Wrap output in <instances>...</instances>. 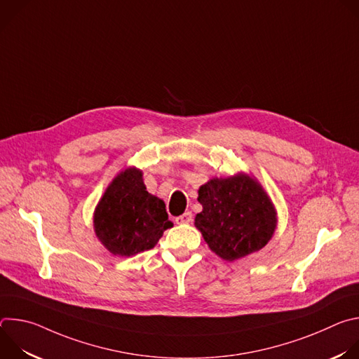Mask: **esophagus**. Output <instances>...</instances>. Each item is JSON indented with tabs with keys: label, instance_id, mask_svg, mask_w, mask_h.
<instances>
[{
	"label": "esophagus",
	"instance_id": "1",
	"mask_svg": "<svg viewBox=\"0 0 359 359\" xmlns=\"http://www.w3.org/2000/svg\"><path fill=\"white\" fill-rule=\"evenodd\" d=\"M193 220V215L190 213V212H186V213H183L182 216H179V217H176L175 219V222L177 223V224H184V223H190Z\"/></svg>",
	"mask_w": 359,
	"mask_h": 359
}]
</instances>
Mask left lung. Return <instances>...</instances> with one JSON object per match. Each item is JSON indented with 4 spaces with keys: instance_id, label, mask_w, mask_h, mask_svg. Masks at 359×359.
<instances>
[{
    "instance_id": "8db88e82",
    "label": "left lung",
    "mask_w": 359,
    "mask_h": 359,
    "mask_svg": "<svg viewBox=\"0 0 359 359\" xmlns=\"http://www.w3.org/2000/svg\"><path fill=\"white\" fill-rule=\"evenodd\" d=\"M203 210L194 226L209 248L226 262L262 250L277 229V210L262 183L247 175L212 177L198 187Z\"/></svg>"
}]
</instances>
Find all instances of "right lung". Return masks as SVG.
Here are the masks:
<instances>
[{
	"label": "right lung",
	"instance_id": "obj_1",
	"mask_svg": "<svg viewBox=\"0 0 359 359\" xmlns=\"http://www.w3.org/2000/svg\"><path fill=\"white\" fill-rule=\"evenodd\" d=\"M170 227L165 201L146 190L143 173L135 166L115 176L93 212L97 240L119 257L153 248Z\"/></svg>",
	"mask_w": 359,
	"mask_h": 359
}]
</instances>
